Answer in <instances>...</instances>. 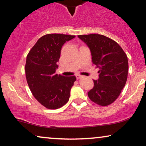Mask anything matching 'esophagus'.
Returning a JSON list of instances; mask_svg holds the SVG:
<instances>
[{"instance_id": "obj_1", "label": "esophagus", "mask_w": 146, "mask_h": 146, "mask_svg": "<svg viewBox=\"0 0 146 146\" xmlns=\"http://www.w3.org/2000/svg\"><path fill=\"white\" fill-rule=\"evenodd\" d=\"M76 77L77 79H80V78H81L82 76H80V75H76Z\"/></svg>"}]
</instances>
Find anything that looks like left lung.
Listing matches in <instances>:
<instances>
[{"instance_id":"8db88e82","label":"left lung","mask_w":146,"mask_h":146,"mask_svg":"<svg viewBox=\"0 0 146 146\" xmlns=\"http://www.w3.org/2000/svg\"><path fill=\"white\" fill-rule=\"evenodd\" d=\"M90 48L93 64L99 68V79L94 80V86L88 93L96 104L107 106L118 98L125 86L128 77L127 56L114 40L105 35H78Z\"/></svg>"}]
</instances>
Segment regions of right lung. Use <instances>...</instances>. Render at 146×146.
I'll use <instances>...</instances> for the list:
<instances>
[{
    "instance_id": "1",
    "label": "right lung",
    "mask_w": 146,
    "mask_h": 146,
    "mask_svg": "<svg viewBox=\"0 0 146 146\" xmlns=\"http://www.w3.org/2000/svg\"><path fill=\"white\" fill-rule=\"evenodd\" d=\"M75 37L59 33L39 38L27 56L26 76L34 98L46 108L56 109L68 102L75 76L55 73L62 45Z\"/></svg>"
}]
</instances>
